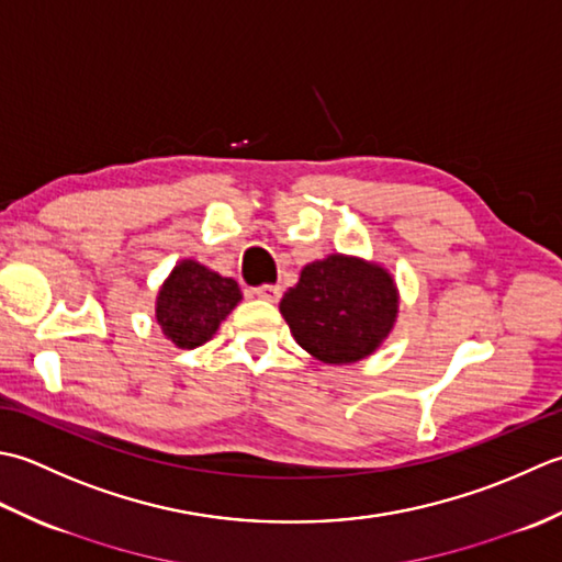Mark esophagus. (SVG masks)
I'll list each match as a JSON object with an SVG mask.
<instances>
[{
    "label": "esophagus",
    "instance_id": "obj_1",
    "mask_svg": "<svg viewBox=\"0 0 562 562\" xmlns=\"http://www.w3.org/2000/svg\"><path fill=\"white\" fill-rule=\"evenodd\" d=\"M255 295H257V297H261V301L279 303L281 289H279V285H273V283H269V285H259V289H255Z\"/></svg>",
    "mask_w": 562,
    "mask_h": 562
}]
</instances>
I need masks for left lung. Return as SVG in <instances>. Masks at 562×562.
<instances>
[{"instance_id": "obj_1", "label": "left lung", "mask_w": 562, "mask_h": 562, "mask_svg": "<svg viewBox=\"0 0 562 562\" xmlns=\"http://www.w3.org/2000/svg\"><path fill=\"white\" fill-rule=\"evenodd\" d=\"M279 311L311 357L347 366L371 357L391 335L400 293L385 267L337 251L303 267Z\"/></svg>"}]
</instances>
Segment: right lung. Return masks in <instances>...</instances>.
<instances>
[{
  "mask_svg": "<svg viewBox=\"0 0 562 562\" xmlns=\"http://www.w3.org/2000/svg\"><path fill=\"white\" fill-rule=\"evenodd\" d=\"M239 301L243 291L235 279L221 277L196 259H181L159 285L155 319L171 345L196 349L215 335Z\"/></svg>",
  "mask_w": 562,
  "mask_h": 562,
  "instance_id": "right-lung-1",
  "label": "right lung"
}]
</instances>
